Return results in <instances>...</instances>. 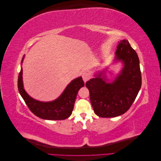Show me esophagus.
I'll use <instances>...</instances> for the list:
<instances>
[{
    "label": "esophagus",
    "mask_w": 161,
    "mask_h": 161,
    "mask_svg": "<svg viewBox=\"0 0 161 161\" xmlns=\"http://www.w3.org/2000/svg\"><path fill=\"white\" fill-rule=\"evenodd\" d=\"M82 79H83L84 82H86V81H88L89 80V76L88 75V73L86 72H84L83 74H82Z\"/></svg>",
    "instance_id": "obj_1"
}]
</instances>
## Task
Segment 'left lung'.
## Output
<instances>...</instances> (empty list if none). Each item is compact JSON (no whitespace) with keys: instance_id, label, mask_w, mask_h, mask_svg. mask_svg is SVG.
Returning <instances> with one entry per match:
<instances>
[{"instance_id":"obj_1","label":"left lung","mask_w":161,"mask_h":161,"mask_svg":"<svg viewBox=\"0 0 161 161\" xmlns=\"http://www.w3.org/2000/svg\"><path fill=\"white\" fill-rule=\"evenodd\" d=\"M118 63L121 67L115 78L105 67L96 71L86 83L94 112L101 118H115L125 114L141 88L139 58L127 40H120L117 46L111 64Z\"/></svg>"}]
</instances>
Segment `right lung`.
<instances>
[{"mask_svg":"<svg viewBox=\"0 0 161 161\" xmlns=\"http://www.w3.org/2000/svg\"><path fill=\"white\" fill-rule=\"evenodd\" d=\"M25 55L21 61V65ZM85 83L81 76L76 78L68 85L62 94L55 100L41 101L33 99L24 89L23 81V69L18 77V89L21 96L28 108L38 118L47 120H62L69 118L72 114L78 91Z\"/></svg>","mask_w":161,"mask_h":161,"instance_id":"add662e5","label":"right lung"}]
</instances>
